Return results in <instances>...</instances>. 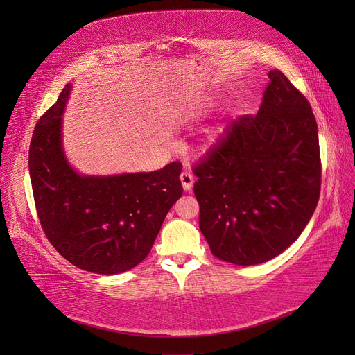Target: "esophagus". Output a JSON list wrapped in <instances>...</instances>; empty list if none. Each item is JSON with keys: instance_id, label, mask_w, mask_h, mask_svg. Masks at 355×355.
Returning <instances> with one entry per match:
<instances>
[{"instance_id": "1", "label": "esophagus", "mask_w": 355, "mask_h": 355, "mask_svg": "<svg viewBox=\"0 0 355 355\" xmlns=\"http://www.w3.org/2000/svg\"><path fill=\"white\" fill-rule=\"evenodd\" d=\"M180 182H182V187H184L185 191H189L192 188V184H194V176L189 170H184L180 173Z\"/></svg>"}]
</instances>
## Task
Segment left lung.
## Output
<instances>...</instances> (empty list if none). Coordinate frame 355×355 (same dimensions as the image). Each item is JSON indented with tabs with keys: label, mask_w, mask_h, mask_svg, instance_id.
I'll use <instances>...</instances> for the list:
<instances>
[{
	"label": "left lung",
	"mask_w": 355,
	"mask_h": 355,
	"mask_svg": "<svg viewBox=\"0 0 355 355\" xmlns=\"http://www.w3.org/2000/svg\"><path fill=\"white\" fill-rule=\"evenodd\" d=\"M268 77L257 114L231 121L192 164L204 239L213 256L240 266L270 261L295 243L321 188L311 105L280 69Z\"/></svg>",
	"instance_id": "left-lung-1"
}]
</instances>
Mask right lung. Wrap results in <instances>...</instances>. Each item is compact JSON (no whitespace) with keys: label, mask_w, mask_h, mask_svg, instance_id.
Wrapping results in <instances>:
<instances>
[{"label":"right lung","mask_w":355,"mask_h":355,"mask_svg":"<svg viewBox=\"0 0 355 355\" xmlns=\"http://www.w3.org/2000/svg\"><path fill=\"white\" fill-rule=\"evenodd\" d=\"M67 84L41 115L29 145V175L40 223L53 247L84 271L114 275L141 263L180 198V161L149 173L81 176L62 151Z\"/></svg>","instance_id":"obj_1"}]
</instances>
